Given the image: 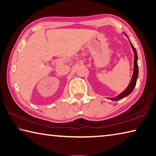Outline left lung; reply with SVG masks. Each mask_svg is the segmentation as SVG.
Listing matches in <instances>:
<instances>
[{"label":"left lung","instance_id":"obj_1","mask_svg":"<svg viewBox=\"0 0 156 156\" xmlns=\"http://www.w3.org/2000/svg\"><path fill=\"white\" fill-rule=\"evenodd\" d=\"M127 37L126 34L123 33ZM129 43H130L131 46L132 47V49H133V53H134V62H133V76H132L131 80L130 81V83L128 85L127 87L125 89V91H122V93L120 94L118 96H115L114 98H108V99H109L111 100H113V101H118V100H120L121 99L124 98L126 97L130 94L132 91L133 90L134 87H135L136 84V82L137 80H138V55H137V51L136 49H135V47H133V44L131 43V41H129Z\"/></svg>","mask_w":156,"mask_h":156}]
</instances>
